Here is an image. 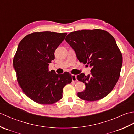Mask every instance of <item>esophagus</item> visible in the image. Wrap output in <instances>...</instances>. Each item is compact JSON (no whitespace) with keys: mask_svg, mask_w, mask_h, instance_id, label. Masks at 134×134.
Listing matches in <instances>:
<instances>
[{"mask_svg":"<svg viewBox=\"0 0 134 134\" xmlns=\"http://www.w3.org/2000/svg\"><path fill=\"white\" fill-rule=\"evenodd\" d=\"M72 79L73 81H77L76 75H72Z\"/></svg>","mask_w":134,"mask_h":134,"instance_id":"1","label":"esophagus"}]
</instances>
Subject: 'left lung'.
<instances>
[{"label":"left lung","mask_w":134,"mask_h":134,"mask_svg":"<svg viewBox=\"0 0 134 134\" xmlns=\"http://www.w3.org/2000/svg\"><path fill=\"white\" fill-rule=\"evenodd\" d=\"M79 61L91 68L90 74L77 75L86 88L77 93L81 99L94 101L110 93L120 77L122 54L111 35L104 30L84 29L70 33L65 38Z\"/></svg>","instance_id":"left-lung-1"}]
</instances>
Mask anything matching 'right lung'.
Listing matches in <instances>:
<instances>
[{
	"label": "right lung",
	"instance_id": "obj_1",
	"mask_svg": "<svg viewBox=\"0 0 134 134\" xmlns=\"http://www.w3.org/2000/svg\"><path fill=\"white\" fill-rule=\"evenodd\" d=\"M66 33L35 32L24 37L18 46L13 67L23 91L40 104H52L62 98L64 87L72 82L68 72L57 74L48 70L54 52Z\"/></svg>",
	"mask_w": 134,
	"mask_h": 134
}]
</instances>
